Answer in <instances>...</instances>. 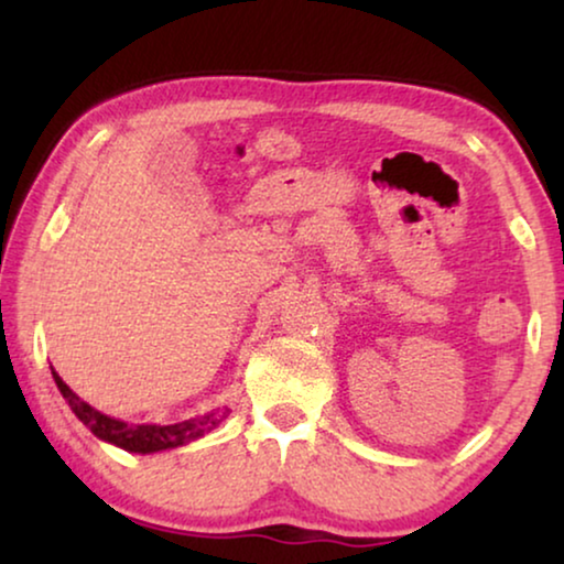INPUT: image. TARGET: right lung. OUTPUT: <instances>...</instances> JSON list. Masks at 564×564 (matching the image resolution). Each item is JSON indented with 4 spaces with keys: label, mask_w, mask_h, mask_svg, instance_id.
I'll list each match as a JSON object with an SVG mask.
<instances>
[{
    "label": "right lung",
    "mask_w": 564,
    "mask_h": 564,
    "mask_svg": "<svg viewBox=\"0 0 564 564\" xmlns=\"http://www.w3.org/2000/svg\"><path fill=\"white\" fill-rule=\"evenodd\" d=\"M53 380H56L61 395L66 398V403L72 405L76 419H79L91 434L102 438V442H110L115 446H120V449L135 452V454L176 449V446L195 442V438L210 434V431L228 415V411H210L207 415H199V419L172 423V426H156V423L128 426L126 421L110 419V415L99 413L89 403H84V400L76 395V392L68 388L56 372H53Z\"/></svg>",
    "instance_id": "add662e5"
}]
</instances>
